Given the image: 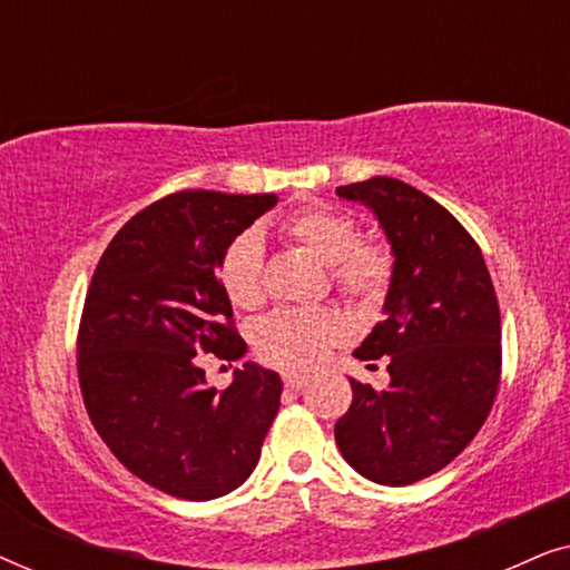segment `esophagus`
<instances>
[{
  "mask_svg": "<svg viewBox=\"0 0 570 570\" xmlns=\"http://www.w3.org/2000/svg\"><path fill=\"white\" fill-rule=\"evenodd\" d=\"M283 381L287 389H293V392H298V389H303L308 384V376H301V373H283Z\"/></svg>",
  "mask_w": 570,
  "mask_h": 570,
  "instance_id": "34e87169",
  "label": "esophagus"
}]
</instances>
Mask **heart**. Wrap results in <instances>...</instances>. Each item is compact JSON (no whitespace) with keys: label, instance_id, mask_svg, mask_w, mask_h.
Segmentation results:
<instances>
[{"label":"heart","instance_id":"obj_1","mask_svg":"<svg viewBox=\"0 0 570 570\" xmlns=\"http://www.w3.org/2000/svg\"><path fill=\"white\" fill-rule=\"evenodd\" d=\"M277 233L293 246L330 264L332 285L342 298L361 308H376L394 279V254L379 240H363L353 215L324 205L293 209L277 223ZM220 287L236 308L264 303V254L254 236L233 238L217 264ZM345 322L337 311H275L254 330V350L277 368H308L324 350L342 340Z\"/></svg>","mask_w":570,"mask_h":570}]
</instances>
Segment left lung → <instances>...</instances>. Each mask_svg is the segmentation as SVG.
Wrapping results in <instances>:
<instances>
[{"label": "left lung", "instance_id": "left-lung-1", "mask_svg": "<svg viewBox=\"0 0 570 570\" xmlns=\"http://www.w3.org/2000/svg\"><path fill=\"white\" fill-rule=\"evenodd\" d=\"M379 217L394 252L384 322L355 357H384L389 386L350 379L334 425L342 456L381 485H412L462 454L501 386V311L482 252L462 223L415 186L376 176L337 186Z\"/></svg>", "mask_w": 570, "mask_h": 570}]
</instances>
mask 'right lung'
<instances>
[{
  "mask_svg": "<svg viewBox=\"0 0 570 570\" xmlns=\"http://www.w3.org/2000/svg\"><path fill=\"white\" fill-rule=\"evenodd\" d=\"M275 205V194H168L116 233L85 295V410L131 474L184 501L244 485L279 410L275 371L246 363L228 389H215L199 368V353H246L217 264Z\"/></svg>",
  "mask_w": 570,
  "mask_h": 570,
  "instance_id": "right-lung-1",
  "label": "right lung"
}]
</instances>
